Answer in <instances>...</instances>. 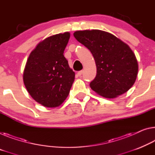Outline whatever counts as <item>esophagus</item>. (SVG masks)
Returning <instances> with one entry per match:
<instances>
[{"instance_id": "esophagus-1", "label": "esophagus", "mask_w": 155, "mask_h": 155, "mask_svg": "<svg viewBox=\"0 0 155 155\" xmlns=\"http://www.w3.org/2000/svg\"><path fill=\"white\" fill-rule=\"evenodd\" d=\"M82 73H83V71H78V76H81V75H82Z\"/></svg>"}]
</instances>
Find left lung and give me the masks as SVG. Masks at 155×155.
I'll list each match as a JSON object with an SVG mask.
<instances>
[{
  "instance_id": "left-lung-1",
  "label": "left lung",
  "mask_w": 155,
  "mask_h": 155,
  "mask_svg": "<svg viewBox=\"0 0 155 155\" xmlns=\"http://www.w3.org/2000/svg\"><path fill=\"white\" fill-rule=\"evenodd\" d=\"M74 37L91 51L96 62V78L90 82L95 92L114 98L127 92L137 79L138 62L130 46L111 33L100 30H79Z\"/></svg>"
}]
</instances>
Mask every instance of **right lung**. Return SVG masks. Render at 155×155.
<instances>
[{
    "label": "right lung",
    "instance_id": "right-lung-1",
    "mask_svg": "<svg viewBox=\"0 0 155 155\" xmlns=\"http://www.w3.org/2000/svg\"><path fill=\"white\" fill-rule=\"evenodd\" d=\"M68 32L46 38L31 52L23 72V82L31 97L46 107L63 103L75 80L64 51Z\"/></svg>",
    "mask_w": 155,
    "mask_h": 155
}]
</instances>
